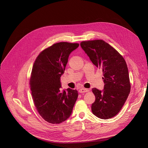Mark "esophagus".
<instances>
[{"instance_id": "1", "label": "esophagus", "mask_w": 148, "mask_h": 148, "mask_svg": "<svg viewBox=\"0 0 148 148\" xmlns=\"http://www.w3.org/2000/svg\"><path fill=\"white\" fill-rule=\"evenodd\" d=\"M89 89H84V88H82V89L79 90V92L80 93H82V92H89Z\"/></svg>"}]
</instances>
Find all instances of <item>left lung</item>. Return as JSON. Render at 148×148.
Returning a JSON list of instances; mask_svg holds the SVG:
<instances>
[{
	"instance_id": "8db88e82",
	"label": "left lung",
	"mask_w": 148,
	"mask_h": 148,
	"mask_svg": "<svg viewBox=\"0 0 148 148\" xmlns=\"http://www.w3.org/2000/svg\"><path fill=\"white\" fill-rule=\"evenodd\" d=\"M80 45L92 63L103 71L104 89H92L95 96L92 112L101 119L112 118L121 110L130 91L126 63L115 49L103 40L84 41Z\"/></svg>"
}]
</instances>
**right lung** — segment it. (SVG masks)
<instances>
[{
	"label": "right lung",
	"mask_w": 148,
	"mask_h": 148,
	"mask_svg": "<svg viewBox=\"0 0 148 148\" xmlns=\"http://www.w3.org/2000/svg\"><path fill=\"white\" fill-rule=\"evenodd\" d=\"M78 46V43H55L42 51L34 63L30 80L32 97L40 116L49 123H60L69 118L77 99V90L61 92L59 89L69 55Z\"/></svg>",
	"instance_id": "add662e5"
}]
</instances>
